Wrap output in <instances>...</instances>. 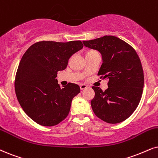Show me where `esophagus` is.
I'll return each instance as SVG.
<instances>
[{
	"mask_svg": "<svg viewBox=\"0 0 158 158\" xmlns=\"http://www.w3.org/2000/svg\"><path fill=\"white\" fill-rule=\"evenodd\" d=\"M80 89H81V90H82V89H86L87 87V85H83V84H81L80 85Z\"/></svg>",
	"mask_w": 158,
	"mask_h": 158,
	"instance_id": "1",
	"label": "esophagus"
}]
</instances>
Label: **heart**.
<instances>
[{"instance_id":"obj_1","label":"heart","mask_w":158,"mask_h":158,"mask_svg":"<svg viewBox=\"0 0 158 158\" xmlns=\"http://www.w3.org/2000/svg\"><path fill=\"white\" fill-rule=\"evenodd\" d=\"M96 52L95 51H93V50H91V51H88L87 52V55H89V54H93V53H95Z\"/></svg>"}]
</instances>
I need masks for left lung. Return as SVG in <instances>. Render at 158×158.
<instances>
[{
	"mask_svg": "<svg viewBox=\"0 0 158 158\" xmlns=\"http://www.w3.org/2000/svg\"><path fill=\"white\" fill-rule=\"evenodd\" d=\"M83 44L101 54L103 63L98 75L109 80L105 91L93 87L95 93L91 101L93 112L108 123L125 120L136 109L143 93L144 78L139 55L131 45L113 35Z\"/></svg>",
	"mask_w": 158,
	"mask_h": 158,
	"instance_id": "8db88e82",
	"label": "left lung"
}]
</instances>
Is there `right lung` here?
Listing matches in <instances>:
<instances>
[{
  "label": "right lung",
  "instance_id": "obj_1",
  "mask_svg": "<svg viewBox=\"0 0 158 158\" xmlns=\"http://www.w3.org/2000/svg\"><path fill=\"white\" fill-rule=\"evenodd\" d=\"M82 48L80 41H43L31 46L23 55L16 73L15 93L24 111L36 123L54 126L69 114L80 87L73 83L60 87L56 77Z\"/></svg>",
  "mask_w": 158,
  "mask_h": 158
}]
</instances>
